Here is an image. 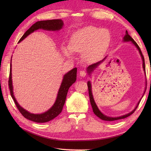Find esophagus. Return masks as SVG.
Wrapping results in <instances>:
<instances>
[{"mask_svg": "<svg viewBox=\"0 0 151 151\" xmlns=\"http://www.w3.org/2000/svg\"><path fill=\"white\" fill-rule=\"evenodd\" d=\"M87 75V73L85 70H81L80 71V76L81 77H85Z\"/></svg>", "mask_w": 151, "mask_h": 151, "instance_id": "obj_1", "label": "esophagus"}]
</instances>
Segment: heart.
<instances>
[{
  "label": "heart",
  "instance_id": "1",
  "mask_svg": "<svg viewBox=\"0 0 151 151\" xmlns=\"http://www.w3.org/2000/svg\"><path fill=\"white\" fill-rule=\"evenodd\" d=\"M111 38V33L106 28L89 26L76 31L71 36L68 47H63L64 53L68 55L71 52L83 51L87 60H94L101 57L109 47Z\"/></svg>",
  "mask_w": 151,
  "mask_h": 151
}]
</instances>
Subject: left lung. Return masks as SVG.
<instances>
[{
  "label": "left lung",
  "mask_w": 151,
  "mask_h": 151,
  "mask_svg": "<svg viewBox=\"0 0 151 151\" xmlns=\"http://www.w3.org/2000/svg\"><path fill=\"white\" fill-rule=\"evenodd\" d=\"M123 40H124L125 42H129V41H131V42L134 44L135 46L137 48V49L139 50V53H140V55H141L142 59V61H143V68H144V71L145 72L144 57V56H143L142 53L140 48V47H139V45H137V43L135 42V41L134 40V39L132 38L131 37V36L129 35V33H128V31H126L125 35L124 36V37H123ZM106 58V57H105V58L103 59V60H101V61H99V62H98L95 63H93V64L90 65L88 68H87V70H88V72L89 73H91V71H92L94 68L97 67V66H98V65H99L100 63H101ZM88 90H89V98H90V103H91V106H92V108H93V112H94V113L95 114V115H96L98 117H99V118H100V119H101V120H104V121L111 122V121H115V120H117L123 119V118H127V117H128V116H129L130 115H132V114H133V113L135 112V111L136 110V109L137 108V107H138V106H139V103H140V101H139V102L138 103L137 105L135 108L134 109L133 111H131V112L127 114V115H123V116H119V117H115V118L109 117V116H106V115H103V114L101 111H99V109H98V106H97V105L96 104V103H95V102H94V100L93 97L92 91H91V85L90 81H88Z\"/></svg>",
  "instance_id": "1"
}]
</instances>
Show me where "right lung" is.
<instances>
[{"label": "right lung", "mask_w": 151, "mask_h": 151, "mask_svg": "<svg viewBox=\"0 0 151 151\" xmlns=\"http://www.w3.org/2000/svg\"><path fill=\"white\" fill-rule=\"evenodd\" d=\"M63 25V22L62 19H52L47 21H40L35 22L34 24L32 25L30 28L27 30L25 33L22 36L18 43L23 40L27 36H28L31 33H33L35 30L38 29H43L45 30L49 31H57L60 29ZM77 77V68H73L72 70L67 72L64 75L62 83L61 84L60 88L59 89L57 98L54 103L53 106L50 108L47 112L42 114H32L28 111H26L24 109L21 108L19 104L17 103L16 100L13 94V88L12 84V74H11V63L10 66V72L9 77V88L10 89V93L11 97L12 98L14 101L15 103L16 107L18 110L22 114V115L25 117L27 119L31 121H33L36 123H45L53 120V118L57 117L60 114L65 104L68 90L70 87L74 84L76 81Z\"/></svg>", "instance_id": "right-lung-1"}]
</instances>
